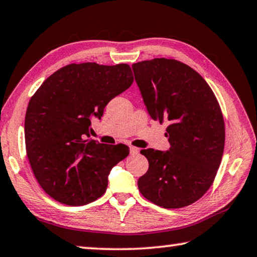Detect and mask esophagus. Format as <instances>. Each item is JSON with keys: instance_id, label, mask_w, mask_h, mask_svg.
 Listing matches in <instances>:
<instances>
[{"instance_id": "1", "label": "esophagus", "mask_w": 257, "mask_h": 257, "mask_svg": "<svg viewBox=\"0 0 257 257\" xmlns=\"http://www.w3.org/2000/svg\"><path fill=\"white\" fill-rule=\"evenodd\" d=\"M138 152H139V150L137 149V147L130 146V154H133V155H135V154H138Z\"/></svg>"}]
</instances>
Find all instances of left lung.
Returning a JSON list of instances; mask_svg holds the SVG:
<instances>
[{
	"instance_id": "8db88e82",
	"label": "left lung",
	"mask_w": 257,
	"mask_h": 257,
	"mask_svg": "<svg viewBox=\"0 0 257 257\" xmlns=\"http://www.w3.org/2000/svg\"><path fill=\"white\" fill-rule=\"evenodd\" d=\"M149 114L169 122V151L142 150L149 170L138 179L143 196L164 208L188 206L210 188L224 149L222 112L194 69L171 59L133 64Z\"/></svg>"
}]
</instances>
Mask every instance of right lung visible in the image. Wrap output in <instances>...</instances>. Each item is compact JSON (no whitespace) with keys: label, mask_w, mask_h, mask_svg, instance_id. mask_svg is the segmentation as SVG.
Masks as SVG:
<instances>
[{"label":"right lung","mask_w":257,"mask_h":257,"mask_svg":"<svg viewBox=\"0 0 257 257\" xmlns=\"http://www.w3.org/2000/svg\"><path fill=\"white\" fill-rule=\"evenodd\" d=\"M134 81L128 64H69L43 82L25 118L26 151L38 184L52 198L81 206L105 193L110 171L127 158L128 146L89 137L92 119Z\"/></svg>","instance_id":"add662e5"}]
</instances>
